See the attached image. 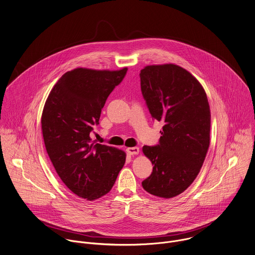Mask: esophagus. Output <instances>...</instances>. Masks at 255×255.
I'll return each mask as SVG.
<instances>
[{
  "label": "esophagus",
  "instance_id": "1",
  "mask_svg": "<svg viewBox=\"0 0 255 255\" xmlns=\"http://www.w3.org/2000/svg\"><path fill=\"white\" fill-rule=\"evenodd\" d=\"M126 151H127V153L130 154V155H135V154H138V153H139L140 149H139V147L134 146V147H127V148H126Z\"/></svg>",
  "mask_w": 255,
  "mask_h": 255
}]
</instances>
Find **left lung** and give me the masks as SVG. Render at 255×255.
Returning <instances> with one entry per match:
<instances>
[{"instance_id": "8db88e82", "label": "left lung", "mask_w": 255, "mask_h": 255, "mask_svg": "<svg viewBox=\"0 0 255 255\" xmlns=\"http://www.w3.org/2000/svg\"><path fill=\"white\" fill-rule=\"evenodd\" d=\"M141 91L153 119L163 121L155 145H143L152 165L141 182L147 193L170 198L183 193L197 178L210 139V109L198 80L175 64L141 69Z\"/></svg>"}]
</instances>
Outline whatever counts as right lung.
<instances>
[{
    "mask_svg": "<svg viewBox=\"0 0 255 255\" xmlns=\"http://www.w3.org/2000/svg\"><path fill=\"white\" fill-rule=\"evenodd\" d=\"M121 70L76 68L52 89L42 114V132L57 175L75 195L94 200L114 187L126 154L91 139L107 99L124 79Z\"/></svg>",
    "mask_w": 255,
    "mask_h": 255,
    "instance_id": "right-lung-1",
    "label": "right lung"
}]
</instances>
